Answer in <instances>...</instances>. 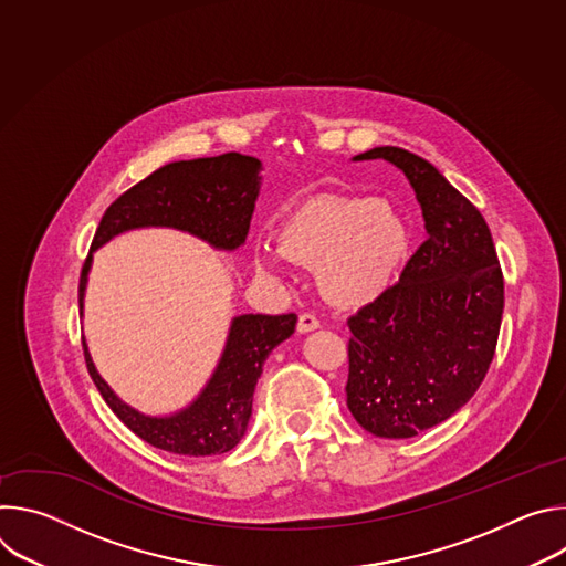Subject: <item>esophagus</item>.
Instances as JSON below:
<instances>
[{
    "instance_id": "34e87169",
    "label": "esophagus",
    "mask_w": 566,
    "mask_h": 566,
    "mask_svg": "<svg viewBox=\"0 0 566 566\" xmlns=\"http://www.w3.org/2000/svg\"><path fill=\"white\" fill-rule=\"evenodd\" d=\"M315 329H319V319H317L315 315L302 313V315L297 317V332H300V334H308V332H315Z\"/></svg>"
}]
</instances>
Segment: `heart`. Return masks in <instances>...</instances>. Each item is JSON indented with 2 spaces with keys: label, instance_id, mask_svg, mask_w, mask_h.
Returning a JSON list of instances; mask_svg holds the SVG:
<instances>
[{
  "label": "heart",
  "instance_id": "heart-1",
  "mask_svg": "<svg viewBox=\"0 0 566 566\" xmlns=\"http://www.w3.org/2000/svg\"><path fill=\"white\" fill-rule=\"evenodd\" d=\"M275 241H260V273L286 275L291 266L317 271V286L338 306L378 300L398 277L412 247V226L396 203L325 195L313 197L277 223Z\"/></svg>",
  "mask_w": 566,
  "mask_h": 566
}]
</instances>
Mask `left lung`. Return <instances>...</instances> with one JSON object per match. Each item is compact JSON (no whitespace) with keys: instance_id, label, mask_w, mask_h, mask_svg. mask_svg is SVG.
I'll return each instance as SVG.
<instances>
[{"instance_id":"left-lung-1","label":"left lung","mask_w":566,"mask_h":566,"mask_svg":"<svg viewBox=\"0 0 566 566\" xmlns=\"http://www.w3.org/2000/svg\"><path fill=\"white\" fill-rule=\"evenodd\" d=\"M408 177L428 239L400 280L349 317L347 408L374 437L410 439L459 412L486 376L504 313V277L481 212L426 158L374 147Z\"/></svg>"}]
</instances>
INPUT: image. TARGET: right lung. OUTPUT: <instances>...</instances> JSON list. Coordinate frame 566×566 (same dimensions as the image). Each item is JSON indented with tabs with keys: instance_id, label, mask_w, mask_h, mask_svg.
Instances as JSON below:
<instances>
[{
	"instance_id": "1",
	"label": "right lung",
	"mask_w": 566,
	"mask_h": 566,
	"mask_svg": "<svg viewBox=\"0 0 566 566\" xmlns=\"http://www.w3.org/2000/svg\"><path fill=\"white\" fill-rule=\"evenodd\" d=\"M262 160L228 151L210 158L177 160L151 172L120 195L103 214L92 253L80 275V313L94 262V251L114 237L138 228H175L217 251H237L247 241L262 186ZM295 313H244L230 319L228 338L206 387L190 406L151 417L125 402L98 374L90 347L87 369L112 412L143 441L175 454L208 457L232 450L247 434L253 394L269 354L293 336Z\"/></svg>"
}]
</instances>
